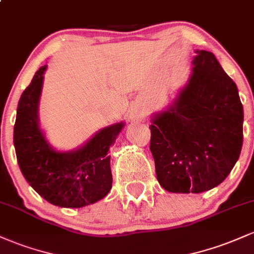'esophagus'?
Returning <instances> with one entry per match:
<instances>
[{
    "instance_id": "esophagus-1",
    "label": "esophagus",
    "mask_w": 254,
    "mask_h": 254,
    "mask_svg": "<svg viewBox=\"0 0 254 254\" xmlns=\"http://www.w3.org/2000/svg\"><path fill=\"white\" fill-rule=\"evenodd\" d=\"M131 117H132L133 119H137V118L139 117V115H138V113H137V112H133L132 115H131Z\"/></svg>"
}]
</instances>
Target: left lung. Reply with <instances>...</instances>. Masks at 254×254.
Listing matches in <instances>:
<instances>
[{
	"instance_id": "left-lung-1",
	"label": "left lung",
	"mask_w": 254,
	"mask_h": 254,
	"mask_svg": "<svg viewBox=\"0 0 254 254\" xmlns=\"http://www.w3.org/2000/svg\"><path fill=\"white\" fill-rule=\"evenodd\" d=\"M197 52L189 83L149 127L157 180L177 193L220 185L243 147L244 109L237 84L212 52Z\"/></svg>"
}]
</instances>
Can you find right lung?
I'll list each match as a JSON object with an SVG mask.
<instances>
[{
    "instance_id": "1",
    "label": "right lung",
    "mask_w": 254,
    "mask_h": 254,
    "mask_svg": "<svg viewBox=\"0 0 254 254\" xmlns=\"http://www.w3.org/2000/svg\"><path fill=\"white\" fill-rule=\"evenodd\" d=\"M45 69L44 65L36 72L17 105L14 125L17 164L27 183L49 203L81 208L100 200L112 188L107 151L124 124L105 127L75 151L52 149L38 127V101Z\"/></svg>"
}]
</instances>
